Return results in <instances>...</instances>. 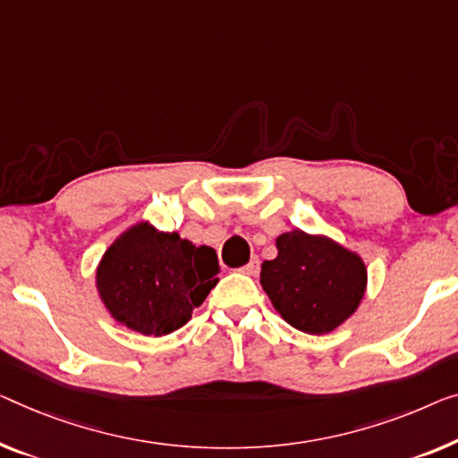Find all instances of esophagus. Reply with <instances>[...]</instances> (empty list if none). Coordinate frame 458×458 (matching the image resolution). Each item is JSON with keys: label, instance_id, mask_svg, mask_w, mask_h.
Returning <instances> with one entry per match:
<instances>
[{"label": "esophagus", "instance_id": "esophagus-1", "mask_svg": "<svg viewBox=\"0 0 458 458\" xmlns=\"http://www.w3.org/2000/svg\"><path fill=\"white\" fill-rule=\"evenodd\" d=\"M259 267H261V263H259V259L257 257H252L250 261L244 265V267L241 269L242 273H247V276H257L259 273Z\"/></svg>", "mask_w": 458, "mask_h": 458}]
</instances>
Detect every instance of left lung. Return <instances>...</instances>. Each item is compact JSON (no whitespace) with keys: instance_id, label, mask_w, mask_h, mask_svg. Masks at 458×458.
Instances as JSON below:
<instances>
[{"instance_id":"left-lung-1","label":"left lung","mask_w":458,"mask_h":458,"mask_svg":"<svg viewBox=\"0 0 458 458\" xmlns=\"http://www.w3.org/2000/svg\"><path fill=\"white\" fill-rule=\"evenodd\" d=\"M276 244L277 257L261 265V285L294 329L323 335L353 315L366 290L358 255L302 230L285 232Z\"/></svg>"}]
</instances>
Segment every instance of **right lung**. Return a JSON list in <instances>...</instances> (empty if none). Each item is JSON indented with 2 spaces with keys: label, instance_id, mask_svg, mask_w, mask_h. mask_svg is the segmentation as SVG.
Masks as SVG:
<instances>
[{
  "label": "right lung",
  "instance_id": "add662e5",
  "mask_svg": "<svg viewBox=\"0 0 458 458\" xmlns=\"http://www.w3.org/2000/svg\"><path fill=\"white\" fill-rule=\"evenodd\" d=\"M220 263L211 247H195L176 232L138 224L111 244L97 271L108 312L141 335H168L217 284Z\"/></svg>",
  "mask_w": 458,
  "mask_h": 458
}]
</instances>
